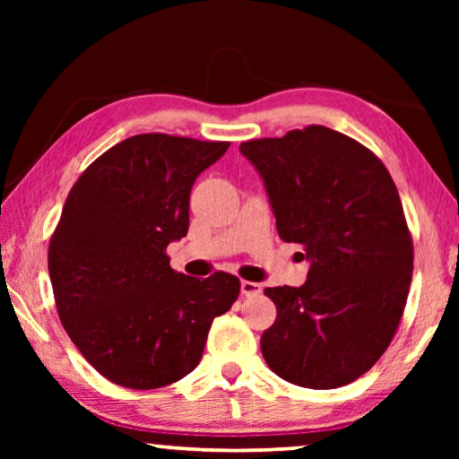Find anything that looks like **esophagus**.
I'll use <instances>...</instances> for the list:
<instances>
[{"label": "esophagus", "mask_w": 459, "mask_h": 459, "mask_svg": "<svg viewBox=\"0 0 459 459\" xmlns=\"http://www.w3.org/2000/svg\"><path fill=\"white\" fill-rule=\"evenodd\" d=\"M240 293H243L245 298H251V295L261 293V285L255 281H240Z\"/></svg>", "instance_id": "obj_1"}]
</instances>
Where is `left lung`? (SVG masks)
I'll return each mask as SVG.
<instances>
[{"label":"left lung","mask_w":459,"mask_h":459,"mask_svg":"<svg viewBox=\"0 0 459 459\" xmlns=\"http://www.w3.org/2000/svg\"><path fill=\"white\" fill-rule=\"evenodd\" d=\"M285 243L309 259L301 287H267L277 320L261 336L287 383L336 388L391 344L413 275V238L391 174L368 147L324 126L240 143Z\"/></svg>","instance_id":"8db88e82"}]
</instances>
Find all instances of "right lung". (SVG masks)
<instances>
[{
	"label": "right lung",
	"instance_id": "right-lung-1",
	"mask_svg": "<svg viewBox=\"0 0 459 459\" xmlns=\"http://www.w3.org/2000/svg\"><path fill=\"white\" fill-rule=\"evenodd\" d=\"M229 145L127 137L68 192L48 247L54 301L74 346L115 385L150 391L184 378L238 298V277L176 273L166 255L188 232L194 180Z\"/></svg>",
	"mask_w": 459,
	"mask_h": 459
}]
</instances>
